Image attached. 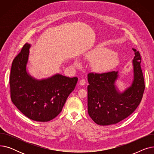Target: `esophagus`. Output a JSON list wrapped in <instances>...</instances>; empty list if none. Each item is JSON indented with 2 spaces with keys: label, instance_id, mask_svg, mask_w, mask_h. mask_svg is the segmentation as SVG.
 Masks as SVG:
<instances>
[{
  "label": "esophagus",
  "instance_id": "1",
  "mask_svg": "<svg viewBox=\"0 0 154 154\" xmlns=\"http://www.w3.org/2000/svg\"><path fill=\"white\" fill-rule=\"evenodd\" d=\"M85 80H84V79H81L80 80V82H79V84L80 85H84L85 84Z\"/></svg>",
  "mask_w": 154,
  "mask_h": 154
}]
</instances>
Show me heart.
I'll return each instance as SVG.
<instances>
[{
    "instance_id": "heart-1",
    "label": "heart",
    "mask_w": 154,
    "mask_h": 154,
    "mask_svg": "<svg viewBox=\"0 0 154 154\" xmlns=\"http://www.w3.org/2000/svg\"><path fill=\"white\" fill-rule=\"evenodd\" d=\"M85 58L92 62V67L97 71L105 72L114 69L119 62V55L117 52L103 47H98L87 52ZM81 62L75 59L74 66L76 67L81 66Z\"/></svg>"
}]
</instances>
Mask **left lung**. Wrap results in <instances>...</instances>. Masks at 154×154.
<instances>
[{
	"label": "left lung",
	"mask_w": 154,
	"mask_h": 154,
	"mask_svg": "<svg viewBox=\"0 0 154 154\" xmlns=\"http://www.w3.org/2000/svg\"><path fill=\"white\" fill-rule=\"evenodd\" d=\"M132 50L133 79L122 92L116 85L120 78L118 71L88 74V113L97 124H116L132 114L140 103L145 89L141 57L138 51Z\"/></svg>",
	"instance_id": "8db88e82"
}]
</instances>
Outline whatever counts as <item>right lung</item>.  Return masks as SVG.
I'll return each mask as SVG.
<instances>
[{
    "label": "right lung",
    "mask_w": 154,
    "mask_h": 154,
    "mask_svg": "<svg viewBox=\"0 0 154 154\" xmlns=\"http://www.w3.org/2000/svg\"><path fill=\"white\" fill-rule=\"evenodd\" d=\"M31 44H26L14 59L11 67V99L22 113L31 120L47 122L57 116L70 94L74 90L77 77L60 74L37 79L27 70Z\"/></svg>",
    "instance_id": "add662e5"
}]
</instances>
